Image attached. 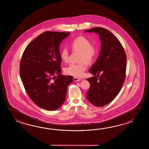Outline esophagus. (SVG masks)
Listing matches in <instances>:
<instances>
[{"instance_id":"esophagus-1","label":"esophagus","mask_w":149,"mask_h":149,"mask_svg":"<svg viewBox=\"0 0 149 149\" xmlns=\"http://www.w3.org/2000/svg\"><path fill=\"white\" fill-rule=\"evenodd\" d=\"M73 80H74V81H81V79H79V78H77L74 77V78H73Z\"/></svg>"}]
</instances>
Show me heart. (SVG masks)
Wrapping results in <instances>:
<instances>
[{
	"label": "heart",
	"instance_id": "heart-1",
	"mask_svg": "<svg viewBox=\"0 0 149 149\" xmlns=\"http://www.w3.org/2000/svg\"><path fill=\"white\" fill-rule=\"evenodd\" d=\"M70 46L72 51H80L79 60L81 62L79 63L70 64L65 68L64 71L68 75L81 77L87 69L85 62L88 64L92 62L97 53V48L91 44L88 39L84 36H79L73 39L70 42ZM69 52L66 48H63L61 51V58L64 62L69 60Z\"/></svg>",
	"mask_w": 149,
	"mask_h": 149
}]
</instances>
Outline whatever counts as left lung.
<instances>
[{
	"instance_id": "1",
	"label": "left lung",
	"mask_w": 149,
	"mask_h": 149,
	"mask_svg": "<svg viewBox=\"0 0 149 149\" xmlns=\"http://www.w3.org/2000/svg\"><path fill=\"white\" fill-rule=\"evenodd\" d=\"M85 31L97 33L102 41L98 59L89 71L94 76L87 79L90 87L86 94L89 102L101 107L110 103L120 91L126 77V55L120 41L107 29L95 27Z\"/></svg>"
}]
</instances>
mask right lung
Instances as JSON below:
<instances>
[{"label": "right lung", "mask_w": 149, "mask_h": 149, "mask_svg": "<svg viewBox=\"0 0 149 149\" xmlns=\"http://www.w3.org/2000/svg\"><path fill=\"white\" fill-rule=\"evenodd\" d=\"M69 34L43 32L26 46L21 59L19 74L25 91L33 103L47 110L63 104L68 86L73 81L72 76L61 74L59 45Z\"/></svg>", "instance_id": "right-lung-1"}]
</instances>
